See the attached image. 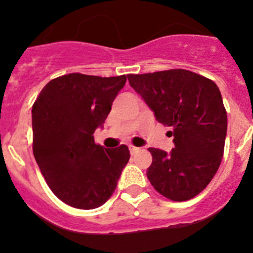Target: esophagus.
<instances>
[{
	"label": "esophagus",
	"instance_id": "34e87169",
	"mask_svg": "<svg viewBox=\"0 0 253 253\" xmlns=\"http://www.w3.org/2000/svg\"><path fill=\"white\" fill-rule=\"evenodd\" d=\"M137 151H138V147L129 146V152H131V155H135Z\"/></svg>",
	"mask_w": 253,
	"mask_h": 253
}]
</instances>
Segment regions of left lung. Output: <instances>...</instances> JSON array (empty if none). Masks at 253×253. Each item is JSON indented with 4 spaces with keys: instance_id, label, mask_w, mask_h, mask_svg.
<instances>
[{
    "instance_id": "8db88e82",
    "label": "left lung",
    "mask_w": 253,
    "mask_h": 253,
    "mask_svg": "<svg viewBox=\"0 0 253 253\" xmlns=\"http://www.w3.org/2000/svg\"><path fill=\"white\" fill-rule=\"evenodd\" d=\"M127 78L156 120L172 128L175 147L169 154L149 149L150 183L170 200L192 199L211 183L223 158L227 112L219 88L185 69L128 74Z\"/></svg>"
}]
</instances>
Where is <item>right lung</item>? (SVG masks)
<instances>
[{
	"mask_svg": "<svg viewBox=\"0 0 253 253\" xmlns=\"http://www.w3.org/2000/svg\"><path fill=\"white\" fill-rule=\"evenodd\" d=\"M126 81L70 73L50 81L34 103V156L51 192L68 206L106 203L128 163L126 145L104 149L93 136Z\"/></svg>",
	"mask_w": 253,
	"mask_h": 253,
	"instance_id": "add662e5",
	"label": "right lung"
}]
</instances>
